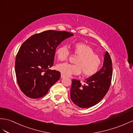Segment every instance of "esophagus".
<instances>
[{"instance_id": "esophagus-1", "label": "esophagus", "mask_w": 133, "mask_h": 133, "mask_svg": "<svg viewBox=\"0 0 133 133\" xmlns=\"http://www.w3.org/2000/svg\"><path fill=\"white\" fill-rule=\"evenodd\" d=\"M61 78H63V77H65V75H63V74H61Z\"/></svg>"}]
</instances>
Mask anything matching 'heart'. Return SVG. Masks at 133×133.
<instances>
[{
    "label": "heart",
    "mask_w": 133,
    "mask_h": 133,
    "mask_svg": "<svg viewBox=\"0 0 133 133\" xmlns=\"http://www.w3.org/2000/svg\"><path fill=\"white\" fill-rule=\"evenodd\" d=\"M72 48L74 54L79 56L75 61L76 64L60 63L57 66V69L66 75H79L82 71L85 76L94 75L101 65L100 56L94 53V50L90 46L84 43H74ZM56 55L58 59L64 61L70 57V52L66 45H62L57 48Z\"/></svg>",
    "instance_id": "heart-1"
}]
</instances>
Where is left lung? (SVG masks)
I'll return each mask as SVG.
<instances>
[{"mask_svg": "<svg viewBox=\"0 0 133 133\" xmlns=\"http://www.w3.org/2000/svg\"><path fill=\"white\" fill-rule=\"evenodd\" d=\"M112 76V63L106 52L103 65L94 75L88 78L81 85L80 81L73 79L70 97L74 103L81 108H89L97 104L107 94L111 85Z\"/></svg>", "mask_w": 133, "mask_h": 133, "instance_id": "1", "label": "left lung"}]
</instances>
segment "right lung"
Returning <instances> with one entry per match:
<instances>
[{"instance_id": "right-lung-1", "label": "right lung", "mask_w": 133, "mask_h": 133, "mask_svg": "<svg viewBox=\"0 0 133 133\" xmlns=\"http://www.w3.org/2000/svg\"><path fill=\"white\" fill-rule=\"evenodd\" d=\"M73 35L64 31L47 30L23 42L16 56L15 72L18 86L25 96L34 99L42 97L60 79L59 71L49 69L53 65L57 47Z\"/></svg>"}]
</instances>
